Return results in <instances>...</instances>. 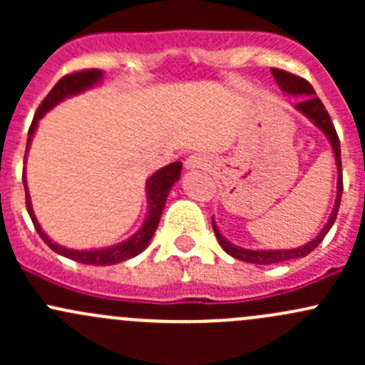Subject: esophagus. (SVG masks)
I'll list each match as a JSON object with an SVG mask.
<instances>
[{
  "label": "esophagus",
  "instance_id": "1",
  "mask_svg": "<svg viewBox=\"0 0 365 365\" xmlns=\"http://www.w3.org/2000/svg\"><path fill=\"white\" fill-rule=\"evenodd\" d=\"M210 165V160L206 159L205 155H190L189 159L185 160V169H189V171H194V169H201V168H208Z\"/></svg>",
  "mask_w": 365,
  "mask_h": 365
}]
</instances>
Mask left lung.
Returning <instances> with one entry per match:
<instances>
[{"mask_svg": "<svg viewBox=\"0 0 365 365\" xmlns=\"http://www.w3.org/2000/svg\"><path fill=\"white\" fill-rule=\"evenodd\" d=\"M272 76H274L275 83L279 84L282 91L286 95H292V97H300L302 101L295 106V109L300 114H304L307 120H311L314 123V127H318L323 134L329 139L330 146H332L334 159H336V168H337V192H336V203H334L332 212H330L329 220H327L325 226L322 227L318 235L312 238L307 244L300 245L295 249H245L240 245H235L227 240L226 237H222V233L217 227V222L212 217V226L215 231V237L219 240L220 247L224 249L230 256L237 257V259L245 261V263H254V264H274V263H282V261L288 259H298V257L307 256L309 252L314 251L319 244H322L323 238L327 237V233L330 231V227L336 222L337 212H339L341 205V196H342V173H341V143L337 138V132L334 128L332 120H330L329 113H327L323 102L316 97V91L312 90L311 84L307 83L302 77L293 76V73L284 72V70L272 68Z\"/></svg>", "mask_w": 365, "mask_h": 365, "instance_id": "8db88e82", "label": "left lung"}]
</instances>
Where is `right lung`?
Here are the masks:
<instances>
[{"label":"right lung","instance_id":"obj_1","mask_svg":"<svg viewBox=\"0 0 365 365\" xmlns=\"http://www.w3.org/2000/svg\"><path fill=\"white\" fill-rule=\"evenodd\" d=\"M104 81V72L102 70H84V72L70 73V76L61 77L56 83V86L49 91L43 102L40 104V108L36 109V114L33 116L31 127L28 132V143H26V155L28 157V150L31 146L33 135H35L36 128H38V121L46 116V113H49L51 109L56 108L60 102L67 101L70 97H76V95L83 93V91L91 90V88L98 86V84ZM182 175V162H173V164L164 165L159 171L153 173L148 180H146V215L143 220L141 227L132 235L127 240L120 242V244L108 245V247H98V249H70L65 245H60L58 242H54L46 231L40 226L38 219H36L35 212H33L31 197H29V189L28 182H26V169L23 171V183L26 190V208H28L29 217H31L33 224H35L36 233L40 235L43 242L53 249L54 252H58L60 256L68 257V259L77 261V263L83 264H95V267H108V264H116L121 261H127L130 257H135L138 254H141L148 247L150 240H152L153 233H155L157 226H159V220L162 215V210H164L165 200H168L169 190L173 189L176 182L180 180Z\"/></svg>","mask_w":365,"mask_h":365}]
</instances>
